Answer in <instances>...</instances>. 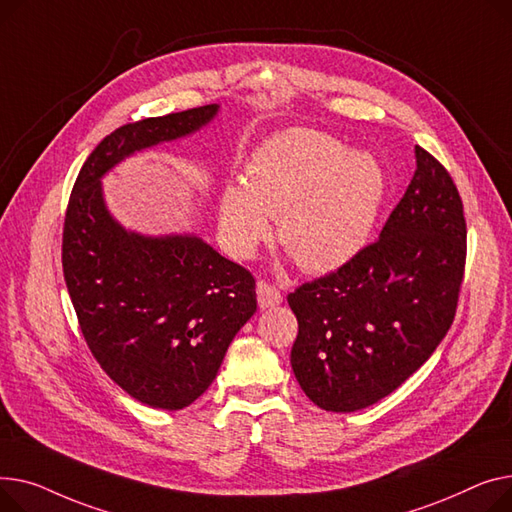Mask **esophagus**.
Wrapping results in <instances>:
<instances>
[{
    "label": "esophagus",
    "instance_id": "34e87169",
    "mask_svg": "<svg viewBox=\"0 0 512 512\" xmlns=\"http://www.w3.org/2000/svg\"><path fill=\"white\" fill-rule=\"evenodd\" d=\"M256 293H258V306L264 310V308H273V306H279L283 302V295L277 287H273L266 281H258L256 285Z\"/></svg>",
    "mask_w": 512,
    "mask_h": 512
}]
</instances>
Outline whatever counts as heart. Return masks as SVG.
Returning <instances> with one entry per match:
<instances>
[{
  "label": "heart",
  "instance_id": "heart-1",
  "mask_svg": "<svg viewBox=\"0 0 512 512\" xmlns=\"http://www.w3.org/2000/svg\"><path fill=\"white\" fill-rule=\"evenodd\" d=\"M386 194L380 163L326 132L289 128L246 163L244 186L225 188L219 231L235 258H250L279 217V239L310 273H333L362 252Z\"/></svg>",
  "mask_w": 512,
  "mask_h": 512
}]
</instances>
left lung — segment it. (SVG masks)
I'll return each mask as SVG.
<instances>
[{"mask_svg": "<svg viewBox=\"0 0 512 512\" xmlns=\"http://www.w3.org/2000/svg\"><path fill=\"white\" fill-rule=\"evenodd\" d=\"M417 169L380 239L289 293L291 368L324 411L370 407L436 351L455 320L467 225L453 177L415 146Z\"/></svg>", "mask_w": 512, "mask_h": 512, "instance_id": "obj_1", "label": "left lung"}]
</instances>
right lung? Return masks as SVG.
<instances>
[{"label": "right lung", "instance_id": "1", "mask_svg": "<svg viewBox=\"0 0 512 512\" xmlns=\"http://www.w3.org/2000/svg\"><path fill=\"white\" fill-rule=\"evenodd\" d=\"M219 105L148 117L105 136L70 194L62 264L82 337L136 401L184 409L213 384L229 343L256 312V281L196 235L126 231L101 177L119 161L206 126Z\"/></svg>", "mask_w": 512, "mask_h": 512}]
</instances>
